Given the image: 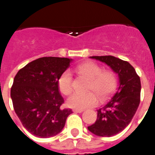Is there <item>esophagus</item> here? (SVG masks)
Here are the masks:
<instances>
[{"label":"esophagus","instance_id":"34e87169","mask_svg":"<svg viewBox=\"0 0 155 155\" xmlns=\"http://www.w3.org/2000/svg\"><path fill=\"white\" fill-rule=\"evenodd\" d=\"M73 112H76V113H81V112H83V109H77V108H74V109H73Z\"/></svg>","mask_w":155,"mask_h":155}]
</instances>
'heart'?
Returning <instances> with one entry per match:
<instances>
[{
    "label": "heart",
    "instance_id": "b5f03b06",
    "mask_svg": "<svg viewBox=\"0 0 155 155\" xmlns=\"http://www.w3.org/2000/svg\"><path fill=\"white\" fill-rule=\"evenodd\" d=\"M76 71L79 74L89 79L86 93H74L67 100L71 108L84 109L95 105L98 102L97 96L100 99L107 97L117 85V76L110 70H102V67L93 62H85L78 65ZM58 86L60 92L69 95L73 90V78L69 70L64 71L58 79ZM96 94V95L95 94Z\"/></svg>",
    "mask_w": 155,
    "mask_h": 155
}]
</instances>
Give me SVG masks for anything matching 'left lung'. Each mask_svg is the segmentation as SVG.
Returning <instances> with one entry per match:
<instances>
[{
  "label": "left lung",
  "instance_id": "1",
  "mask_svg": "<svg viewBox=\"0 0 155 155\" xmlns=\"http://www.w3.org/2000/svg\"><path fill=\"white\" fill-rule=\"evenodd\" d=\"M90 57L110 66L118 75L119 84L110 99L98 109L97 119L88 129L98 136H113L128 126L138 109L141 98V80L128 62L112 56Z\"/></svg>",
  "mask_w": 155,
  "mask_h": 155
}]
</instances>
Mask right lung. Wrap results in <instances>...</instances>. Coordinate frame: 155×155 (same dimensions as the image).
<instances>
[{
	"label": "right lung",
	"mask_w": 155,
	"mask_h": 155,
	"mask_svg": "<svg viewBox=\"0 0 155 155\" xmlns=\"http://www.w3.org/2000/svg\"><path fill=\"white\" fill-rule=\"evenodd\" d=\"M68 58L46 56L30 62L17 72L11 89L14 111L24 128L37 137L60 133L73 113L62 108L58 79L69 66Z\"/></svg>",
	"instance_id": "obj_1"
}]
</instances>
